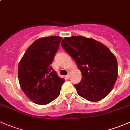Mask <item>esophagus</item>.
I'll return each instance as SVG.
<instances>
[{
	"label": "esophagus",
	"mask_w": 130,
	"mask_h": 130,
	"mask_svg": "<svg viewBox=\"0 0 130 130\" xmlns=\"http://www.w3.org/2000/svg\"><path fill=\"white\" fill-rule=\"evenodd\" d=\"M67 77L68 78H70V72H69V73H68V75H67Z\"/></svg>",
	"instance_id": "1"
}]
</instances>
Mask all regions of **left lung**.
I'll use <instances>...</instances> for the list:
<instances>
[{"mask_svg":"<svg viewBox=\"0 0 130 130\" xmlns=\"http://www.w3.org/2000/svg\"><path fill=\"white\" fill-rule=\"evenodd\" d=\"M61 44L82 72V79L74 86L78 95L91 102L107 96L118 75L117 60L110 50L94 39L82 36L64 38Z\"/></svg>","mask_w":130,"mask_h":130,"instance_id":"1","label":"left lung"}]
</instances>
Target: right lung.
<instances>
[{"mask_svg":"<svg viewBox=\"0 0 130 130\" xmlns=\"http://www.w3.org/2000/svg\"><path fill=\"white\" fill-rule=\"evenodd\" d=\"M62 38L48 36L35 41L25 52L18 65V78L26 96L39 105L49 104L60 94L64 78L51 64Z\"/></svg>","mask_w":130,"mask_h":130,"instance_id":"1","label":"right lung"}]
</instances>
